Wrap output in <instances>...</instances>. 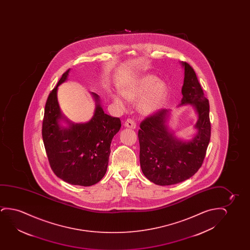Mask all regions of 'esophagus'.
<instances>
[{
  "mask_svg": "<svg viewBox=\"0 0 250 250\" xmlns=\"http://www.w3.org/2000/svg\"><path fill=\"white\" fill-rule=\"evenodd\" d=\"M125 126L128 127V128H131V129H135L136 126H137V125H136V122H135V120L133 119H127L125 120Z\"/></svg>",
  "mask_w": 250,
  "mask_h": 250,
  "instance_id": "1",
  "label": "esophagus"
}]
</instances>
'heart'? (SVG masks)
Here are the masks:
<instances>
[{"mask_svg":"<svg viewBox=\"0 0 250 250\" xmlns=\"http://www.w3.org/2000/svg\"><path fill=\"white\" fill-rule=\"evenodd\" d=\"M121 93L129 101H137L145 94L141 101L140 109L147 114L161 109L167 98L168 88L164 82L158 81L157 77L147 74L129 83ZM111 97L120 108H125V103L120 96L111 94Z\"/></svg>","mask_w":250,"mask_h":250,"instance_id":"heart-1","label":"heart"}]
</instances>
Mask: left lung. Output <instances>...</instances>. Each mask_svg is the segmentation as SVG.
<instances>
[{
    "label": "left lung",
    "instance_id": "8db88e82",
    "mask_svg": "<svg viewBox=\"0 0 250 250\" xmlns=\"http://www.w3.org/2000/svg\"><path fill=\"white\" fill-rule=\"evenodd\" d=\"M182 87L181 105L190 104L198 114L197 134L191 141L178 140L168 130L170 110L161 109L140 124V165L145 177L158 185L178 184L191 178L202 167L211 137L208 100L206 98L194 69L187 62Z\"/></svg>",
    "mask_w": 250,
    "mask_h": 250
}]
</instances>
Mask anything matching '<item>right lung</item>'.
<instances>
[{
  "label": "right lung",
  "mask_w": 250,
  "mask_h": 250,
  "mask_svg": "<svg viewBox=\"0 0 250 250\" xmlns=\"http://www.w3.org/2000/svg\"><path fill=\"white\" fill-rule=\"evenodd\" d=\"M68 69L48 96L45 105L42 135L52 171L58 178L73 185L91 186L106 173L110 145L120 130V118L104 113L99 96L92 93L96 110L92 119L83 124L69 123L67 128L59 125L63 119L58 100V86L68 77Z\"/></svg>",
  "instance_id": "add662e5"
}]
</instances>
